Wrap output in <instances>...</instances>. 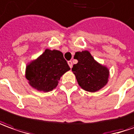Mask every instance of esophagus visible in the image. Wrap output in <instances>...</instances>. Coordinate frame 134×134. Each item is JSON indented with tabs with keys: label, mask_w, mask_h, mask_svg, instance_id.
Instances as JSON below:
<instances>
[{
	"label": "esophagus",
	"mask_w": 134,
	"mask_h": 134,
	"mask_svg": "<svg viewBox=\"0 0 134 134\" xmlns=\"http://www.w3.org/2000/svg\"><path fill=\"white\" fill-rule=\"evenodd\" d=\"M68 64H69V67H70V68L71 69V68H72V66H73L72 61H71V60H69V61H68Z\"/></svg>",
	"instance_id": "34e87169"
}]
</instances>
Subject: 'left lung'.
<instances>
[{"instance_id": "obj_1", "label": "left lung", "mask_w": 134, "mask_h": 134, "mask_svg": "<svg viewBox=\"0 0 134 134\" xmlns=\"http://www.w3.org/2000/svg\"><path fill=\"white\" fill-rule=\"evenodd\" d=\"M74 58L78 63L73 65L72 71L82 89L96 92L107 85L109 71L106 66L97 63L89 52H77Z\"/></svg>"}]
</instances>
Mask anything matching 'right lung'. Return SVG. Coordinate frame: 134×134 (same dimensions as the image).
Returning a JSON list of instances; mask_svg holds the SVG:
<instances>
[{
  "instance_id": "1",
  "label": "right lung",
  "mask_w": 134,
  "mask_h": 134,
  "mask_svg": "<svg viewBox=\"0 0 134 134\" xmlns=\"http://www.w3.org/2000/svg\"><path fill=\"white\" fill-rule=\"evenodd\" d=\"M69 70L61 52L46 49L40 57L27 65L25 76L34 88L49 92L57 87L60 76Z\"/></svg>"
}]
</instances>
